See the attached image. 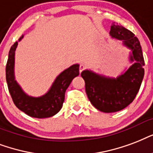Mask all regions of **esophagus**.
I'll return each mask as SVG.
<instances>
[{"instance_id": "1", "label": "esophagus", "mask_w": 153, "mask_h": 153, "mask_svg": "<svg viewBox=\"0 0 153 153\" xmlns=\"http://www.w3.org/2000/svg\"><path fill=\"white\" fill-rule=\"evenodd\" d=\"M85 65H84V64H80V67H79V71H80V73H81V72H82L84 69H85Z\"/></svg>"}]
</instances>
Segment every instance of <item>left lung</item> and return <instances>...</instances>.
<instances>
[{
	"instance_id": "obj_1",
	"label": "left lung",
	"mask_w": 153,
	"mask_h": 153,
	"mask_svg": "<svg viewBox=\"0 0 153 153\" xmlns=\"http://www.w3.org/2000/svg\"><path fill=\"white\" fill-rule=\"evenodd\" d=\"M110 35L123 41L132 49V60H136V63L117 79L106 78L88 70L81 73L88 98L96 108L104 112H118L131 104L139 91L144 75L141 46L135 34L114 23L111 27Z\"/></svg>"
}]
</instances>
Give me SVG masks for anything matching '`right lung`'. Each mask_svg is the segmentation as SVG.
<instances>
[{"instance_id": "add662e5", "label": "right lung", "mask_w": 153, "mask_h": 153, "mask_svg": "<svg viewBox=\"0 0 153 153\" xmlns=\"http://www.w3.org/2000/svg\"><path fill=\"white\" fill-rule=\"evenodd\" d=\"M22 37L23 36L19 41ZM17 42L12 45L5 68L8 88L14 105L29 117L35 118L53 117L62 108L66 89L72 80L79 75V65H73L60 73L45 95L38 98L30 97L24 93L14 80V54Z\"/></svg>"}]
</instances>
